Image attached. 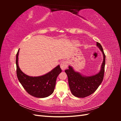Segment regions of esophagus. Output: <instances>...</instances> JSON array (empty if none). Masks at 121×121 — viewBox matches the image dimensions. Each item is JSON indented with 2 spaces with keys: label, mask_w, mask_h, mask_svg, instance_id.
I'll use <instances>...</instances> for the list:
<instances>
[{
  "label": "esophagus",
  "mask_w": 121,
  "mask_h": 121,
  "mask_svg": "<svg viewBox=\"0 0 121 121\" xmlns=\"http://www.w3.org/2000/svg\"><path fill=\"white\" fill-rule=\"evenodd\" d=\"M60 68L62 70L64 71L65 69H66V68H67L68 67V64H67V63L66 61H63L61 62V64H60Z\"/></svg>",
  "instance_id": "esophagus-1"
}]
</instances>
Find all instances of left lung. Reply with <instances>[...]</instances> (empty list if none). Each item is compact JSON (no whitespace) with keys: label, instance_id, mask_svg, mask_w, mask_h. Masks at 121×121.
<instances>
[{"label":"left lung","instance_id":"left-lung-1","mask_svg":"<svg viewBox=\"0 0 121 121\" xmlns=\"http://www.w3.org/2000/svg\"><path fill=\"white\" fill-rule=\"evenodd\" d=\"M96 46L103 54L104 60L101 69L97 74L91 76H85L76 72L71 66L65 69L68 76L69 85L73 95L79 98H84L93 93L99 86L104 79L105 56L100 44L96 43Z\"/></svg>","mask_w":121,"mask_h":121}]
</instances>
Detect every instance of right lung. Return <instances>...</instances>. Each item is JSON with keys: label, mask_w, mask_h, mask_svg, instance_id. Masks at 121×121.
Returning <instances> with one entry per match:
<instances>
[{"label": "right lung", "mask_w": 121, "mask_h": 121, "mask_svg": "<svg viewBox=\"0 0 121 121\" xmlns=\"http://www.w3.org/2000/svg\"><path fill=\"white\" fill-rule=\"evenodd\" d=\"M19 50L16 55L17 75L18 80L26 91L31 95L37 98H45L54 91L57 76L61 72L60 65L47 74L38 77L29 76L21 70L18 64Z\"/></svg>", "instance_id": "obj_1"}]
</instances>
